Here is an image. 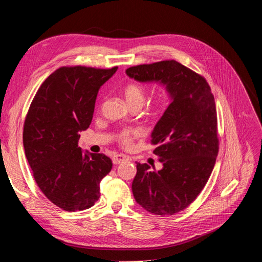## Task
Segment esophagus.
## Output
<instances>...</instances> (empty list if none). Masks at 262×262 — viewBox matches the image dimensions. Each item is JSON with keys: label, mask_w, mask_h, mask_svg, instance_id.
<instances>
[{"label": "esophagus", "mask_w": 262, "mask_h": 262, "mask_svg": "<svg viewBox=\"0 0 262 262\" xmlns=\"http://www.w3.org/2000/svg\"><path fill=\"white\" fill-rule=\"evenodd\" d=\"M129 158L127 157L126 155H123V154H118V155H115L113 157V164L118 165L120 163H124L126 160H128Z\"/></svg>", "instance_id": "esophagus-1"}]
</instances>
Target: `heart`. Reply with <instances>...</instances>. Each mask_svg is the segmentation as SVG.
Wrapping results in <instances>:
<instances>
[{"label":"heart","mask_w":262,"mask_h":262,"mask_svg":"<svg viewBox=\"0 0 262 262\" xmlns=\"http://www.w3.org/2000/svg\"><path fill=\"white\" fill-rule=\"evenodd\" d=\"M124 96L127 104H128L130 107L133 106H137V107H142L145 103L146 99V92L143 89L142 86L132 83L127 85L124 89ZM142 135L139 129L136 128H128L125 129L119 135V140L122 142L124 145L128 146L133 139H135L136 137Z\"/></svg>","instance_id":"obj_1"}]
</instances>
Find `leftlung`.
I'll return each mask as SVG.
<instances>
[{
    "label": "left lung",
    "mask_w": 262,
    "mask_h": 262,
    "mask_svg": "<svg viewBox=\"0 0 262 262\" xmlns=\"http://www.w3.org/2000/svg\"><path fill=\"white\" fill-rule=\"evenodd\" d=\"M127 76L165 87L170 103L151 132L160 170L137 163L132 190L146 211L168 216L184 210L203 190L218 154L217 112L206 79L176 61L133 66Z\"/></svg>",
    "instance_id": "1"
}]
</instances>
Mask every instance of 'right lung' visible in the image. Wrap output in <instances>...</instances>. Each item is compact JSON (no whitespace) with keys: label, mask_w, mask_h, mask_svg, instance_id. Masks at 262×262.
Returning <instances> with one entry per match:
<instances>
[{"label":"right lung","mask_w":262,"mask_h":262,"mask_svg":"<svg viewBox=\"0 0 262 262\" xmlns=\"http://www.w3.org/2000/svg\"><path fill=\"white\" fill-rule=\"evenodd\" d=\"M117 69L61 67L44 80L26 115L23 145L35 182L66 211L95 204L113 167L104 154L82 150L78 139L92 123L99 89Z\"/></svg>","instance_id":"obj_1"}]
</instances>
